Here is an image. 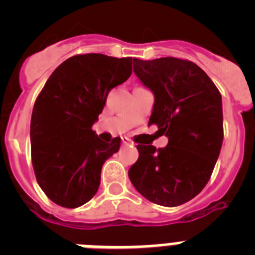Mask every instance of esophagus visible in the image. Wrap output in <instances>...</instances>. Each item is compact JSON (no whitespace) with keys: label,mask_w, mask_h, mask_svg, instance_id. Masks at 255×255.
<instances>
[{"label":"esophagus","mask_w":255,"mask_h":255,"mask_svg":"<svg viewBox=\"0 0 255 255\" xmlns=\"http://www.w3.org/2000/svg\"><path fill=\"white\" fill-rule=\"evenodd\" d=\"M123 144L124 145H129V144H131V141H130L128 138H123Z\"/></svg>","instance_id":"obj_1"}]
</instances>
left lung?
Masks as SVG:
<instances>
[{"instance_id":"1","label":"left lung","mask_w":255,"mask_h":255,"mask_svg":"<svg viewBox=\"0 0 255 255\" xmlns=\"http://www.w3.org/2000/svg\"><path fill=\"white\" fill-rule=\"evenodd\" d=\"M132 66L154 96L149 124L168 144L158 149L138 144L129 179L152 203L180 206L203 190L215 168L224 140L222 98L209 76L188 60L132 58Z\"/></svg>"}]
</instances>
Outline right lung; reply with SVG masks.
I'll use <instances>...</instances> for the list:
<instances>
[{
	"mask_svg": "<svg viewBox=\"0 0 255 255\" xmlns=\"http://www.w3.org/2000/svg\"><path fill=\"white\" fill-rule=\"evenodd\" d=\"M131 57L87 53L67 58L52 73L34 103L31 163L40 189L65 208L96 195L102 166L121 139L102 141L92 130L112 88L131 75Z\"/></svg>",
	"mask_w": 255,
	"mask_h": 255,
	"instance_id": "add662e5",
	"label": "right lung"
}]
</instances>
